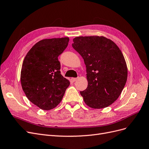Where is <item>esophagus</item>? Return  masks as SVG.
<instances>
[{
	"mask_svg": "<svg viewBox=\"0 0 149 149\" xmlns=\"http://www.w3.org/2000/svg\"><path fill=\"white\" fill-rule=\"evenodd\" d=\"M78 79H79V77H77V78H72L71 80H72V81H75L77 80Z\"/></svg>",
	"mask_w": 149,
	"mask_h": 149,
	"instance_id": "1",
	"label": "esophagus"
}]
</instances>
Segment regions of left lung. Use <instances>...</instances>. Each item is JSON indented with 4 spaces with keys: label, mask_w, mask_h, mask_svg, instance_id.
<instances>
[{
    "label": "left lung",
    "mask_w": 149,
    "mask_h": 149,
    "mask_svg": "<svg viewBox=\"0 0 149 149\" xmlns=\"http://www.w3.org/2000/svg\"><path fill=\"white\" fill-rule=\"evenodd\" d=\"M72 47L83 58L88 86L80 91L87 106L107 107L116 101L127 80L128 69L123 55L113 41L104 37H77Z\"/></svg>",
    "instance_id": "obj_1"
}]
</instances>
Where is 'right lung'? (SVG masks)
I'll return each instance as SVG.
<instances>
[{
	"instance_id": "add662e5",
	"label": "right lung",
	"mask_w": 149,
	"mask_h": 149,
	"mask_svg": "<svg viewBox=\"0 0 149 149\" xmlns=\"http://www.w3.org/2000/svg\"><path fill=\"white\" fill-rule=\"evenodd\" d=\"M69 38H54L36 43L27 53L21 70V83L27 99L45 111L61 101L69 81L61 74L58 56Z\"/></svg>"
}]
</instances>
